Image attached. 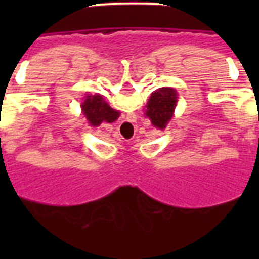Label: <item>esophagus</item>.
I'll list each match as a JSON object with an SVG mask.
<instances>
[{
    "label": "esophagus",
    "mask_w": 259,
    "mask_h": 259,
    "mask_svg": "<svg viewBox=\"0 0 259 259\" xmlns=\"http://www.w3.org/2000/svg\"><path fill=\"white\" fill-rule=\"evenodd\" d=\"M124 124H125V125H128V127H130V125H131V124H130V123H124Z\"/></svg>",
    "instance_id": "34e87169"
}]
</instances>
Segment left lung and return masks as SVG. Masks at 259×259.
Instances as JSON below:
<instances>
[{
  "label": "left lung",
  "instance_id": "left-lung-1",
  "mask_svg": "<svg viewBox=\"0 0 259 259\" xmlns=\"http://www.w3.org/2000/svg\"><path fill=\"white\" fill-rule=\"evenodd\" d=\"M176 92L172 88H161L152 93L146 105V116H149L153 125L159 130L166 128V124L172 118L176 105Z\"/></svg>",
  "mask_w": 259,
  "mask_h": 259
}]
</instances>
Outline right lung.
Returning a JSON list of instances; mask_svg holds the SVG:
<instances>
[{
  "instance_id": "add662e5",
  "label": "right lung",
  "mask_w": 259,
  "mask_h": 259,
  "mask_svg": "<svg viewBox=\"0 0 259 259\" xmlns=\"http://www.w3.org/2000/svg\"><path fill=\"white\" fill-rule=\"evenodd\" d=\"M83 113L92 125H100L102 122L113 123L119 116L118 111L109 106L101 96H87L81 104Z\"/></svg>"
}]
</instances>
